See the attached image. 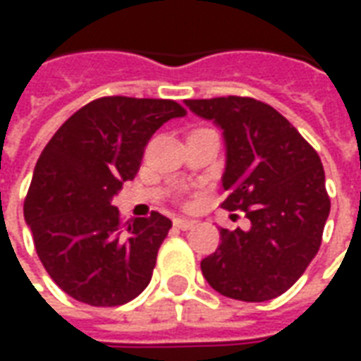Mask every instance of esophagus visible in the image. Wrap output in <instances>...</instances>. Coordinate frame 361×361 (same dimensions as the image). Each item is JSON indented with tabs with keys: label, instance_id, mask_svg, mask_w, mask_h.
Instances as JSON below:
<instances>
[{
	"label": "esophagus",
	"instance_id": "34e87169",
	"mask_svg": "<svg viewBox=\"0 0 361 361\" xmlns=\"http://www.w3.org/2000/svg\"><path fill=\"white\" fill-rule=\"evenodd\" d=\"M195 224H197L195 220L183 219V216H180V219L173 220V226H178V228H180V230H191V228L195 226Z\"/></svg>",
	"mask_w": 361,
	"mask_h": 361
}]
</instances>
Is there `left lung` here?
Segmentation results:
<instances>
[{"mask_svg": "<svg viewBox=\"0 0 361 361\" xmlns=\"http://www.w3.org/2000/svg\"><path fill=\"white\" fill-rule=\"evenodd\" d=\"M222 129L226 211H243L250 230L220 228V245L201 261L219 294L267 302L284 294L317 255L331 211L325 170L282 114L247 96L185 100Z\"/></svg>", "mask_w": 361, "mask_h": 361, "instance_id": "1", "label": "left lung"}]
</instances>
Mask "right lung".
I'll list each match as a JSON object with an SVG mask.
<instances>
[{"mask_svg": "<svg viewBox=\"0 0 361 361\" xmlns=\"http://www.w3.org/2000/svg\"><path fill=\"white\" fill-rule=\"evenodd\" d=\"M181 116L173 100L104 96L75 111L44 147L25 220L44 269L77 302L114 307L149 286L172 220L152 211L121 224L111 199L139 172L158 127Z\"/></svg>", "mask_w": 361, "mask_h": 361, "instance_id": "obj_1", "label": "right lung"}]
</instances>
